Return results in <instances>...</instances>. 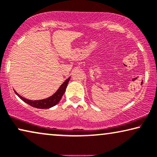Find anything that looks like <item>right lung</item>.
Here are the masks:
<instances>
[{
  "instance_id": "1",
  "label": "right lung",
  "mask_w": 157,
  "mask_h": 157,
  "mask_svg": "<svg viewBox=\"0 0 157 157\" xmlns=\"http://www.w3.org/2000/svg\"><path fill=\"white\" fill-rule=\"evenodd\" d=\"M70 79V77L62 84L60 87L58 88V90H57L52 95L49 97V98L43 99V100H28V99L24 98L23 97L21 96L16 91H15V90L14 92L19 97L20 99H21L23 101H25V103L28 104V105L32 106V107L38 108V109H48V108L52 107H54V106H56L57 104L60 101L62 97H63L64 93H65L66 87H67V84L69 82Z\"/></svg>"
}]
</instances>
